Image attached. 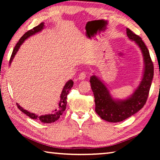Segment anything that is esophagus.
Wrapping results in <instances>:
<instances>
[{"label": "esophagus", "mask_w": 160, "mask_h": 160, "mask_svg": "<svg viewBox=\"0 0 160 160\" xmlns=\"http://www.w3.org/2000/svg\"><path fill=\"white\" fill-rule=\"evenodd\" d=\"M86 77H87L86 73L84 72H82L79 75V76H78V79L81 80H83L85 79Z\"/></svg>", "instance_id": "obj_1"}]
</instances>
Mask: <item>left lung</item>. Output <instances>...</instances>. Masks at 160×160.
<instances>
[{
	"label": "left lung",
	"instance_id": "obj_1",
	"mask_svg": "<svg viewBox=\"0 0 160 160\" xmlns=\"http://www.w3.org/2000/svg\"><path fill=\"white\" fill-rule=\"evenodd\" d=\"M127 34L129 39L135 41L140 47L144 61L143 77L134 93L126 100H115L111 96L107 87L99 78L96 76H92L90 78L96 104L95 111L102 120L110 122L123 121L136 113L144 106L153 78V63L143 40L128 28H127Z\"/></svg>",
	"mask_w": 160,
	"mask_h": 160
}]
</instances>
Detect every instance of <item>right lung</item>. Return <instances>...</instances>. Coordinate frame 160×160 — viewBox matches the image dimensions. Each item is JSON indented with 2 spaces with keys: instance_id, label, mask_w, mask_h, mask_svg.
Returning a JSON list of instances; mask_svg holds the SVG:
<instances>
[{
  "instance_id": "right-lung-1",
  "label": "right lung",
  "mask_w": 160,
  "mask_h": 160,
  "mask_svg": "<svg viewBox=\"0 0 160 160\" xmlns=\"http://www.w3.org/2000/svg\"><path fill=\"white\" fill-rule=\"evenodd\" d=\"M44 27H45L44 22H41L38 26H36L33 29L29 30L28 32H27L25 34H24L21 38H20L19 41L16 44L14 49L13 50L11 58H10L9 64L12 62L13 58H14L16 53H17V52H18V49L20 48V47L22 45V42L25 41L27 38H28L29 37H30L32 35H34L35 33L40 32V31H42L44 28ZM73 85V82L72 81V80H69L65 84V85H64V87H63V89L62 91V93L60 95V100L59 101L58 107V108H56L55 110V112H54L53 114H48V115H40V116H38V115H36L35 113H30V112L28 111L27 110H25L24 108H22L21 107H20L18 104H16L17 107H18V108L22 112V113L26 114L30 118L33 119V120H39L41 122H43V123H48V124L52 123V122H54L58 120L60 117L63 113V112L65 111L66 107H67V95L69 94V91L71 90V88H72Z\"/></svg>"
}]
</instances>
